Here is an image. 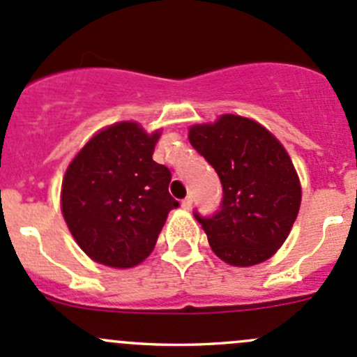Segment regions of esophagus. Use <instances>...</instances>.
<instances>
[{
  "label": "esophagus",
  "mask_w": 357,
  "mask_h": 357,
  "mask_svg": "<svg viewBox=\"0 0 357 357\" xmlns=\"http://www.w3.org/2000/svg\"><path fill=\"white\" fill-rule=\"evenodd\" d=\"M192 204H193L192 197H186V199L181 202V207H183V208H186V211H188V208H190V207H192Z\"/></svg>",
  "instance_id": "obj_1"
}]
</instances>
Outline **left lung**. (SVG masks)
<instances>
[{"mask_svg": "<svg viewBox=\"0 0 357 357\" xmlns=\"http://www.w3.org/2000/svg\"><path fill=\"white\" fill-rule=\"evenodd\" d=\"M190 143L222 185L219 211H193L214 254L243 268L271 257L301 207V185L282 143L255 121L231 114L193 126Z\"/></svg>", "mask_w": 357, "mask_h": 357, "instance_id": "1", "label": "left lung"}]
</instances>
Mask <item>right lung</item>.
<instances>
[{"label": "right lung", "mask_w": 357, "mask_h": 357, "mask_svg": "<svg viewBox=\"0 0 357 357\" xmlns=\"http://www.w3.org/2000/svg\"><path fill=\"white\" fill-rule=\"evenodd\" d=\"M158 131L119 122L93 136L68 165L62 212L79 247L100 264L132 268L150 255L167 214L171 171L153 160Z\"/></svg>", "instance_id": "1"}]
</instances>
